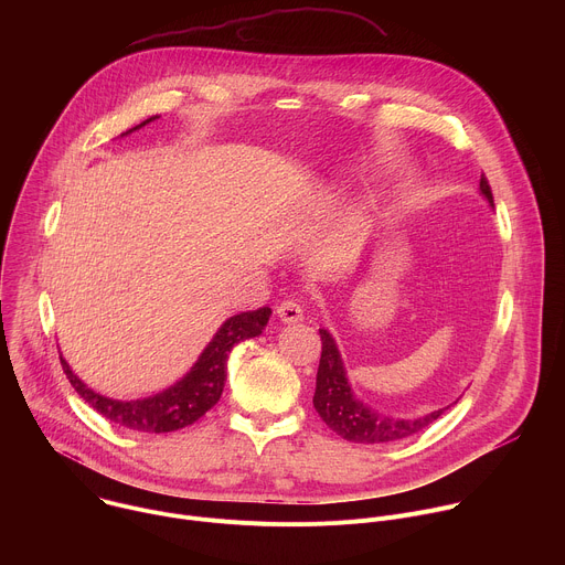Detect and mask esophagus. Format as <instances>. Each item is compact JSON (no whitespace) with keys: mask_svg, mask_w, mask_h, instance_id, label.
I'll return each mask as SVG.
<instances>
[{"mask_svg":"<svg viewBox=\"0 0 565 565\" xmlns=\"http://www.w3.org/2000/svg\"><path fill=\"white\" fill-rule=\"evenodd\" d=\"M277 317L284 321V324H297V321L303 319V308L297 301L288 299L277 306Z\"/></svg>","mask_w":565,"mask_h":565,"instance_id":"1","label":"esophagus"}]
</instances>
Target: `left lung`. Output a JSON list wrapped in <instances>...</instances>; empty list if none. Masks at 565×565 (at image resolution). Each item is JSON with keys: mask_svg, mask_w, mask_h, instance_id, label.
I'll return each instance as SVG.
<instances>
[{"mask_svg": "<svg viewBox=\"0 0 565 565\" xmlns=\"http://www.w3.org/2000/svg\"><path fill=\"white\" fill-rule=\"evenodd\" d=\"M478 192L490 203V207H494L492 190L486 177H480ZM319 338H321V358H319V369L315 380L312 407L319 414V418L327 423V427L333 429L344 440L360 443V445H380V443L402 440L423 431L449 409L447 405L438 412H431L418 418H397L369 407L364 399L355 395L349 382V373L333 335L324 329H319Z\"/></svg>", "mask_w": 565, "mask_h": 565, "instance_id": "obj_1", "label": "left lung"}]
</instances>
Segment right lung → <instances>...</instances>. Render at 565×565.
I'll return each mask as SVG.
<instances>
[{"label":"right lung","instance_id":"right-lung-1","mask_svg":"<svg viewBox=\"0 0 565 565\" xmlns=\"http://www.w3.org/2000/svg\"><path fill=\"white\" fill-rule=\"evenodd\" d=\"M156 118L158 116L142 120L140 125L131 127L122 136L153 122ZM270 315H273L270 308H259L253 312H241L225 319L218 327V331L214 333V338L203 349V353L199 355V360L181 380H177L172 386L163 391L147 397H138V399L107 397L79 380L62 355H60V362L68 382L77 391V395L85 402H89L100 416H105L114 425H120L131 431H142V434H170L188 425H194L201 416H205L216 405L225 386L230 351L238 342L262 335Z\"/></svg>","mask_w":565,"mask_h":565}]
</instances>
